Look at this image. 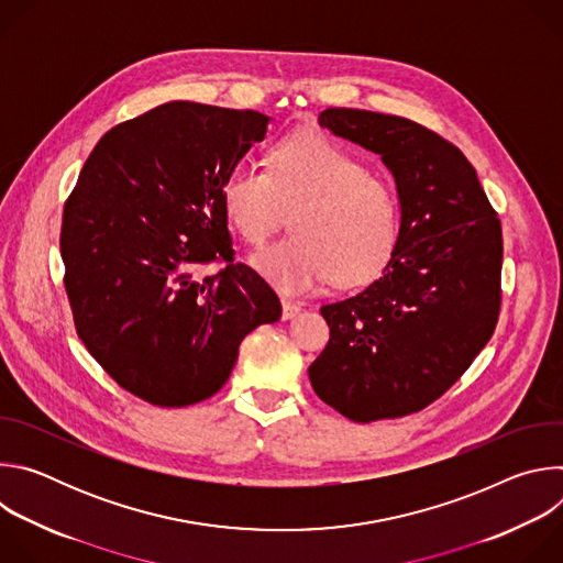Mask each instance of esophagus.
<instances>
[{"mask_svg":"<svg viewBox=\"0 0 563 563\" xmlns=\"http://www.w3.org/2000/svg\"><path fill=\"white\" fill-rule=\"evenodd\" d=\"M298 313H300V305L283 298V320H289V318H294Z\"/></svg>","mask_w":563,"mask_h":563,"instance_id":"1","label":"esophagus"}]
</instances>
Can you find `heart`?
<instances>
[{
  "label": "heart",
  "instance_id": "heart-1",
  "mask_svg": "<svg viewBox=\"0 0 563 563\" xmlns=\"http://www.w3.org/2000/svg\"><path fill=\"white\" fill-rule=\"evenodd\" d=\"M229 224L261 247L294 207L291 235L258 252L254 269L274 287L300 294L334 276L350 287L374 278L398 238V200L356 155L316 131H296L269 153V174L235 163L220 187Z\"/></svg>",
  "mask_w": 563,
  "mask_h": 563
}]
</instances>
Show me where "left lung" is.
Listing matches in <instances>:
<instances>
[{
  "label": "left lung",
  "mask_w": 563,
  "mask_h": 563,
  "mask_svg": "<svg viewBox=\"0 0 563 563\" xmlns=\"http://www.w3.org/2000/svg\"><path fill=\"white\" fill-rule=\"evenodd\" d=\"M318 124L380 155L400 227L383 276L320 307L330 343L309 380L356 423L406 417L448 391L497 328L501 222L467 157L439 133L361 109H328Z\"/></svg>",
  "instance_id": "8db88e82"
}]
</instances>
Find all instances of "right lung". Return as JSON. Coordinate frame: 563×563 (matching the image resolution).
<instances>
[{
	"instance_id": "right-lung-1",
	"label": "right lung",
	"mask_w": 563,
	"mask_h": 563,
	"mask_svg": "<svg viewBox=\"0 0 563 563\" xmlns=\"http://www.w3.org/2000/svg\"><path fill=\"white\" fill-rule=\"evenodd\" d=\"M258 111L167 102L102 135L64 205L59 250L77 336L159 408L213 396L238 347L280 318L274 289L233 263L227 172L267 133ZM227 262L213 277L199 269Z\"/></svg>"
}]
</instances>
